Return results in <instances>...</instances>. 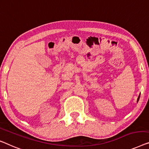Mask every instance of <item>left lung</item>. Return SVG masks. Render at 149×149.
<instances>
[{"mask_svg":"<svg viewBox=\"0 0 149 149\" xmlns=\"http://www.w3.org/2000/svg\"><path fill=\"white\" fill-rule=\"evenodd\" d=\"M139 98H140V96H139V97H138V100H137V102H138L139 100Z\"/></svg>","mask_w":149,"mask_h":149,"instance_id":"1","label":"left lung"}]
</instances>
